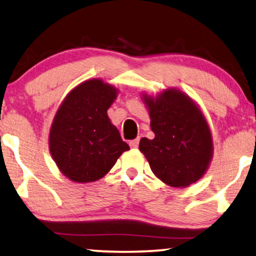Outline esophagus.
<instances>
[{
	"mask_svg": "<svg viewBox=\"0 0 256 256\" xmlns=\"http://www.w3.org/2000/svg\"><path fill=\"white\" fill-rule=\"evenodd\" d=\"M138 143H140V140L136 138V140H132V141L129 142V146H130V148H138Z\"/></svg>",
	"mask_w": 256,
	"mask_h": 256,
	"instance_id": "1",
	"label": "esophagus"
}]
</instances>
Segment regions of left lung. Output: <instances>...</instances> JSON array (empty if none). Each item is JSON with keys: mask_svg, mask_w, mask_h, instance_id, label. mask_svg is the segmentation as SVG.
Returning a JSON list of instances; mask_svg holds the SVG:
<instances>
[{"mask_svg": "<svg viewBox=\"0 0 256 256\" xmlns=\"http://www.w3.org/2000/svg\"><path fill=\"white\" fill-rule=\"evenodd\" d=\"M150 127L155 138H143L140 150L152 172L174 188L197 182L212 157L211 132L198 107L178 90H166L162 96L148 98Z\"/></svg>", "mask_w": 256, "mask_h": 256, "instance_id": "1", "label": "left lung"}]
</instances>
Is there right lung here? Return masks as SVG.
<instances>
[{
  "label": "right lung",
  "instance_id": "right-lung-1",
  "mask_svg": "<svg viewBox=\"0 0 256 256\" xmlns=\"http://www.w3.org/2000/svg\"><path fill=\"white\" fill-rule=\"evenodd\" d=\"M115 98L113 86L94 79L76 87L58 110L50 132V152L71 180H100L129 150L107 115Z\"/></svg>",
  "mask_w": 256,
  "mask_h": 256
}]
</instances>
